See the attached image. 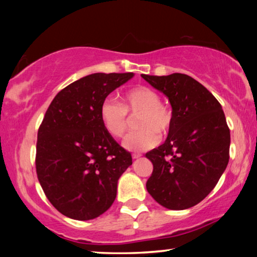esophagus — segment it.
Masks as SVG:
<instances>
[{
	"instance_id": "esophagus-1",
	"label": "esophagus",
	"mask_w": 257,
	"mask_h": 257,
	"mask_svg": "<svg viewBox=\"0 0 257 257\" xmlns=\"http://www.w3.org/2000/svg\"><path fill=\"white\" fill-rule=\"evenodd\" d=\"M140 157H142V154H140V153H133L132 154L133 159H138V158H140Z\"/></svg>"
}]
</instances>
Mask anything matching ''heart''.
<instances>
[{"label":"heart","mask_w":257,"mask_h":257,"mask_svg":"<svg viewBox=\"0 0 257 257\" xmlns=\"http://www.w3.org/2000/svg\"><path fill=\"white\" fill-rule=\"evenodd\" d=\"M137 118V127L142 128L126 139V149L142 151L154 147L160 135H167L172 126V113L161 103L160 94L149 86H137L121 96V104L105 99L100 105L99 117L104 128L114 138H122L128 132L131 120Z\"/></svg>","instance_id":"1"}]
</instances>
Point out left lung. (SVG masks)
Segmentation results:
<instances>
[{"label":"left lung","instance_id":"1","mask_svg":"<svg viewBox=\"0 0 257 257\" xmlns=\"http://www.w3.org/2000/svg\"><path fill=\"white\" fill-rule=\"evenodd\" d=\"M142 77L172 106L166 140L146 153L153 164L147 192L165 208H191L213 191L229 161L230 132L222 106L184 73Z\"/></svg>","mask_w":257,"mask_h":257}]
</instances>
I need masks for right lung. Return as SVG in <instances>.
I'll use <instances>...</instances> for the list:
<instances>
[{
	"label": "right lung",
	"instance_id": "obj_1",
	"mask_svg": "<svg viewBox=\"0 0 257 257\" xmlns=\"http://www.w3.org/2000/svg\"><path fill=\"white\" fill-rule=\"evenodd\" d=\"M135 73H92L64 87L45 112L37 135L38 180L58 212L73 220H92L117 196L131 153L108 135L99 108L112 91Z\"/></svg>",
	"mask_w": 257,
	"mask_h": 257
}]
</instances>
